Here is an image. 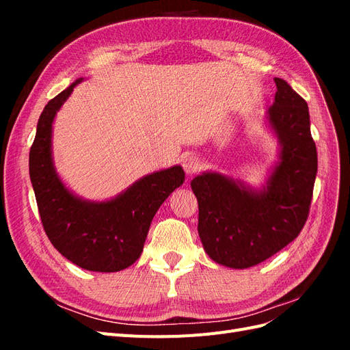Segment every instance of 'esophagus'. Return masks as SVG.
Returning <instances> with one entry per match:
<instances>
[{"instance_id":"34e87169","label":"esophagus","mask_w":350,"mask_h":350,"mask_svg":"<svg viewBox=\"0 0 350 350\" xmlns=\"http://www.w3.org/2000/svg\"><path fill=\"white\" fill-rule=\"evenodd\" d=\"M183 167L187 175H193L196 174L198 169H200V161L198 157L194 154H188L187 157H184L183 161Z\"/></svg>"}]
</instances>
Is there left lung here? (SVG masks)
I'll list each match as a JSON object with an SVG mask.
<instances>
[{"instance_id": "8db88e82", "label": "left lung", "mask_w": 350, "mask_h": 350, "mask_svg": "<svg viewBox=\"0 0 350 350\" xmlns=\"http://www.w3.org/2000/svg\"><path fill=\"white\" fill-rule=\"evenodd\" d=\"M266 112L279 142L278 161L260 188L207 171L191 188L198 200V235L208 257L230 269H248L288 245L302 230L317 176V149L306 102L282 79Z\"/></svg>"}]
</instances>
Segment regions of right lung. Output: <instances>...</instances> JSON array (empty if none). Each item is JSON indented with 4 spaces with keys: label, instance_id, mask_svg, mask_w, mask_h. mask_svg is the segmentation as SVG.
Masks as SVG:
<instances>
[{
    "label": "right lung",
    "instance_id": "obj_1",
    "mask_svg": "<svg viewBox=\"0 0 350 350\" xmlns=\"http://www.w3.org/2000/svg\"><path fill=\"white\" fill-rule=\"evenodd\" d=\"M79 79L51 99L40 113L29 153V174L42 225L49 241L76 266L100 273L120 271L142 256L159 207L181 187L183 166L162 169L135 181L118 196L90 201L62 183L52 157V124Z\"/></svg>",
    "mask_w": 350,
    "mask_h": 350
}]
</instances>
